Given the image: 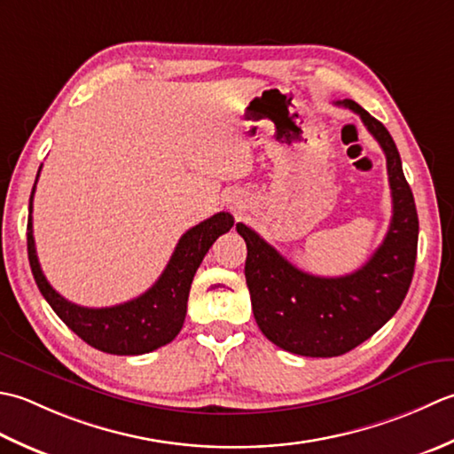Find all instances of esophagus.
Here are the masks:
<instances>
[{
	"instance_id": "esophagus-1",
	"label": "esophagus",
	"mask_w": 454,
	"mask_h": 454,
	"mask_svg": "<svg viewBox=\"0 0 454 454\" xmlns=\"http://www.w3.org/2000/svg\"><path fill=\"white\" fill-rule=\"evenodd\" d=\"M233 207H235V209H240V206H239V201H237V203H233Z\"/></svg>"
}]
</instances>
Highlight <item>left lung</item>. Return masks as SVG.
Here are the masks:
<instances>
[{
	"label": "left lung",
	"instance_id": "left-lung-1",
	"mask_svg": "<svg viewBox=\"0 0 454 454\" xmlns=\"http://www.w3.org/2000/svg\"><path fill=\"white\" fill-rule=\"evenodd\" d=\"M337 106L360 115L386 154L392 221L368 262L337 278L313 276L286 261L256 231L237 223L247 243L245 278L256 325L276 347L301 356H339L372 337L400 309L418 256V209L392 135L356 101Z\"/></svg>",
	"mask_w": 454,
	"mask_h": 454
}]
</instances>
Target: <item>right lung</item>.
Masks as SVG:
<instances>
[{"label": "right lung", "mask_w": 454, "mask_h": 454, "mask_svg": "<svg viewBox=\"0 0 454 454\" xmlns=\"http://www.w3.org/2000/svg\"><path fill=\"white\" fill-rule=\"evenodd\" d=\"M36 180H39V174H36ZM35 186L29 200V214L33 211ZM233 223V215L219 211L214 217L186 231L153 288L114 308H82L62 298L52 288L44 278L39 258H36L31 215L27 221V253H29L31 270L43 298L82 340L109 355H145L168 345L178 335L186 319L193 274L200 268L203 256L207 254L209 247L215 243L217 237L227 233Z\"/></svg>", "instance_id": "1"}]
</instances>
